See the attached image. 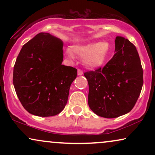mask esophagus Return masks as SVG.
<instances>
[{
	"label": "esophagus",
	"mask_w": 155,
	"mask_h": 155,
	"mask_svg": "<svg viewBox=\"0 0 155 155\" xmlns=\"http://www.w3.org/2000/svg\"><path fill=\"white\" fill-rule=\"evenodd\" d=\"M77 74L79 76H81L83 74V71L81 70V69H78V70H77Z\"/></svg>",
	"instance_id": "esophagus-1"
}]
</instances>
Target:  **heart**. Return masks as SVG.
Returning a JSON list of instances; mask_svg holds the SVG:
<instances>
[{
    "label": "heart",
    "mask_w": 155,
    "mask_h": 155,
    "mask_svg": "<svg viewBox=\"0 0 155 155\" xmlns=\"http://www.w3.org/2000/svg\"><path fill=\"white\" fill-rule=\"evenodd\" d=\"M74 54L84 58V63L90 68H98L107 62L111 52V47L108 42L94 41L83 45H75L72 47ZM68 56L74 58L71 49L66 50Z\"/></svg>",
    "instance_id": "b5f03b06"
}]
</instances>
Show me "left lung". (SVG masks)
<instances>
[{
	"label": "left lung",
	"instance_id": "8db88e82",
	"mask_svg": "<svg viewBox=\"0 0 155 155\" xmlns=\"http://www.w3.org/2000/svg\"><path fill=\"white\" fill-rule=\"evenodd\" d=\"M89 84L88 104L95 114L116 118L134 107L143 86V69L136 47L117 36L115 54L103 68L84 73Z\"/></svg>",
	"mask_w": 155,
	"mask_h": 155
}]
</instances>
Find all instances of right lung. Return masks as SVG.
Masks as SVG:
<instances>
[{
    "instance_id": "obj_1",
    "label": "right lung",
    "mask_w": 155,
    "mask_h": 155,
    "mask_svg": "<svg viewBox=\"0 0 155 155\" xmlns=\"http://www.w3.org/2000/svg\"><path fill=\"white\" fill-rule=\"evenodd\" d=\"M63 47L60 38L40 33L23 45L17 56L14 87L22 106L31 114L55 116L67 104L77 70L62 65Z\"/></svg>"
}]
</instances>
